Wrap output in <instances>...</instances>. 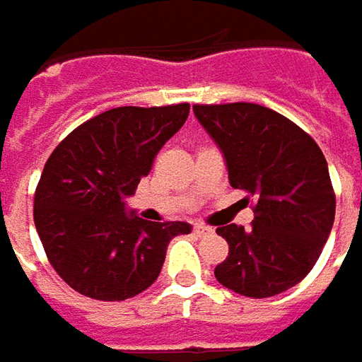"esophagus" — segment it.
I'll list each match as a JSON object with an SVG mask.
<instances>
[{"label": "esophagus", "mask_w": 362, "mask_h": 362, "mask_svg": "<svg viewBox=\"0 0 362 362\" xmlns=\"http://www.w3.org/2000/svg\"><path fill=\"white\" fill-rule=\"evenodd\" d=\"M193 231H195L199 238H203V235H211V233H214V230H211L209 226H203V223H197V226L193 228Z\"/></svg>", "instance_id": "1"}]
</instances>
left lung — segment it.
Wrapping results in <instances>:
<instances>
[{"label": "left lung", "mask_w": 362, "mask_h": 362, "mask_svg": "<svg viewBox=\"0 0 362 362\" xmlns=\"http://www.w3.org/2000/svg\"><path fill=\"white\" fill-rule=\"evenodd\" d=\"M195 119L219 146L230 185L256 197L250 230L221 226L230 256L217 282L250 298L296 286L327 243L337 199L320 146L276 110L252 103L195 105Z\"/></svg>", "instance_id": "obj_1"}]
</instances>
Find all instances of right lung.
I'll use <instances>...</instances> for the list:
<instances>
[{"label": "right lung", "mask_w": 362, "mask_h": 362, "mask_svg": "<svg viewBox=\"0 0 362 362\" xmlns=\"http://www.w3.org/2000/svg\"><path fill=\"white\" fill-rule=\"evenodd\" d=\"M189 117V105L119 106L86 120L54 148L34 197L49 264L76 292L127 300L159 278L167 245L187 221H146L127 209L141 177Z\"/></svg>", "instance_id": "add662e5"}]
</instances>
